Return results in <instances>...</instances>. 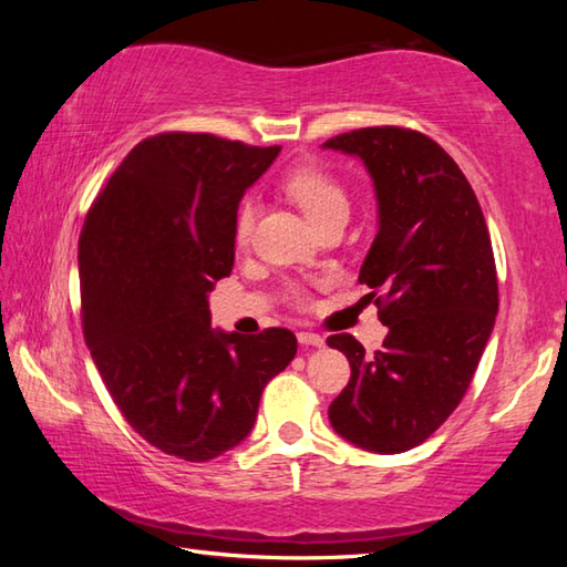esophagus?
<instances>
[{
    "label": "esophagus",
    "instance_id": "1",
    "mask_svg": "<svg viewBox=\"0 0 567 567\" xmlns=\"http://www.w3.org/2000/svg\"><path fill=\"white\" fill-rule=\"evenodd\" d=\"M297 340H300L302 348H322V344H324L322 334H318V332H307V330L297 332Z\"/></svg>",
    "mask_w": 567,
    "mask_h": 567
}]
</instances>
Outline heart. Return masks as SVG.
Wrapping results in <instances>:
<instances>
[{
    "instance_id": "obj_1",
    "label": "heart",
    "mask_w": 567,
    "mask_h": 567,
    "mask_svg": "<svg viewBox=\"0 0 567 567\" xmlns=\"http://www.w3.org/2000/svg\"><path fill=\"white\" fill-rule=\"evenodd\" d=\"M282 187L297 205L302 207V213L312 219L315 225H324L334 217L350 215V195L344 189L342 182L332 175L330 169L320 165H300L292 172H287L282 179ZM257 223V203L252 197H245L237 207L235 215V239L237 245H249L252 239V229ZM290 300L295 305H305V292L300 287H290Z\"/></svg>"
}]
</instances>
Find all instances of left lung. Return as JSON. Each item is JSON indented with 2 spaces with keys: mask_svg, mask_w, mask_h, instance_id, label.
Segmentation results:
<instances>
[{
  "mask_svg": "<svg viewBox=\"0 0 567 567\" xmlns=\"http://www.w3.org/2000/svg\"><path fill=\"white\" fill-rule=\"evenodd\" d=\"M322 147L360 157L375 182L380 227L360 282L388 324L372 358L348 332L328 338L352 370L328 415L354 445L405 453L453 415L493 332L491 233L463 169L427 134L382 124Z\"/></svg>",
  "mask_w": 567,
  "mask_h": 567,
  "instance_id": "1",
  "label": "left lung"
}]
</instances>
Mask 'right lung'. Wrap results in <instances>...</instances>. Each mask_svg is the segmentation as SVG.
Segmentation results:
<instances>
[{
    "label": "right lung",
    "instance_id": "obj_1",
    "mask_svg": "<svg viewBox=\"0 0 567 567\" xmlns=\"http://www.w3.org/2000/svg\"><path fill=\"white\" fill-rule=\"evenodd\" d=\"M280 147L159 132L112 172L80 235L82 332L114 405L162 453L205 463L249 435L290 330L209 328L207 292L233 272L235 215Z\"/></svg>",
    "mask_w": 567,
    "mask_h": 567
}]
</instances>
